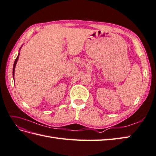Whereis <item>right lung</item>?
Masks as SVG:
<instances>
[{
  "label": "right lung",
  "mask_w": 156,
  "mask_h": 156,
  "mask_svg": "<svg viewBox=\"0 0 156 156\" xmlns=\"http://www.w3.org/2000/svg\"><path fill=\"white\" fill-rule=\"evenodd\" d=\"M19 54L20 53H19V55H18V56H17V57H16V58L15 59V63H14V65H13V69H12V75H13V77H14V76H15V67H16V62H17V61H18V58H19Z\"/></svg>",
  "instance_id": "add662e5"
}]
</instances>
